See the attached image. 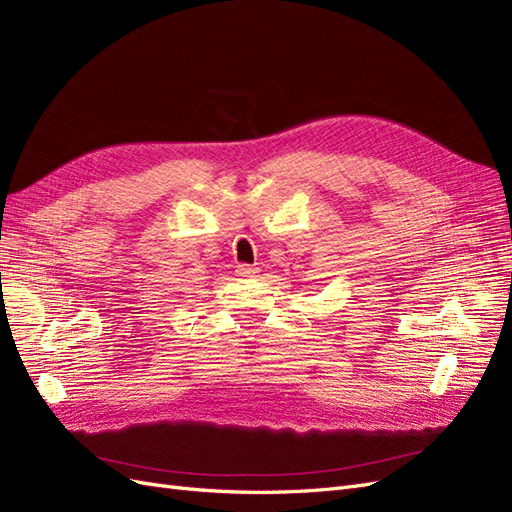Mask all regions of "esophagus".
Wrapping results in <instances>:
<instances>
[{
  "label": "esophagus",
  "mask_w": 512,
  "mask_h": 512,
  "mask_svg": "<svg viewBox=\"0 0 512 512\" xmlns=\"http://www.w3.org/2000/svg\"><path fill=\"white\" fill-rule=\"evenodd\" d=\"M256 271H258V269H254V267H250V265H239V267H237V275H239V277H252Z\"/></svg>",
  "instance_id": "34e87169"
}]
</instances>
